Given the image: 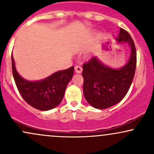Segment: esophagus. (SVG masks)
Here are the masks:
<instances>
[{"instance_id":"34e87169","label":"esophagus","mask_w":154,"mask_h":154,"mask_svg":"<svg viewBox=\"0 0 154 154\" xmlns=\"http://www.w3.org/2000/svg\"><path fill=\"white\" fill-rule=\"evenodd\" d=\"M75 70L77 74H81L82 72V68L81 66H76L75 67Z\"/></svg>"}]
</instances>
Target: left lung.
Listing matches in <instances>:
<instances>
[{
  "label": "left lung",
  "mask_w": 154,
  "mask_h": 154,
  "mask_svg": "<svg viewBox=\"0 0 154 154\" xmlns=\"http://www.w3.org/2000/svg\"><path fill=\"white\" fill-rule=\"evenodd\" d=\"M116 40L118 43H127L130 48V59L126 64L119 69L111 68L95 56L82 66L84 96L95 109H107L121 101L133 80L137 62L133 40L122 28Z\"/></svg>",
  "instance_id": "1"
}]
</instances>
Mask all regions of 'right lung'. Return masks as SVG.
I'll use <instances>...</instances> for the list:
<instances>
[{"mask_svg": "<svg viewBox=\"0 0 154 154\" xmlns=\"http://www.w3.org/2000/svg\"><path fill=\"white\" fill-rule=\"evenodd\" d=\"M12 73L17 89L24 100L31 106L48 111L57 106L62 100L68 83L74 74V67L61 70L38 81H29L21 77L16 69L11 54Z\"/></svg>", "mask_w": 154, "mask_h": 154, "instance_id": "add662e5", "label": "right lung"}]
</instances>
